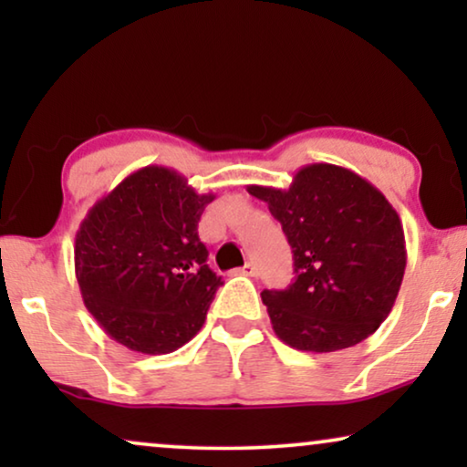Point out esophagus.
Masks as SVG:
<instances>
[{
  "label": "esophagus",
  "instance_id": "esophagus-1",
  "mask_svg": "<svg viewBox=\"0 0 467 467\" xmlns=\"http://www.w3.org/2000/svg\"><path fill=\"white\" fill-rule=\"evenodd\" d=\"M238 274H244V276H257V267H254V264H246L244 267H240Z\"/></svg>",
  "mask_w": 467,
  "mask_h": 467
}]
</instances>
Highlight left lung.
I'll return each instance as SVG.
<instances>
[{"label":"left lung","instance_id":"left-lung-1","mask_svg":"<svg viewBox=\"0 0 467 467\" xmlns=\"http://www.w3.org/2000/svg\"><path fill=\"white\" fill-rule=\"evenodd\" d=\"M293 248L296 280L264 291L274 334L291 348L334 353L372 336L391 312L406 270L401 221L355 171L310 163L289 189L251 184Z\"/></svg>","mask_w":467,"mask_h":467}]
</instances>
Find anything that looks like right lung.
<instances>
[{"instance_id": "right-lung-1", "label": "right lung", "mask_w": 467, "mask_h": 467, "mask_svg": "<svg viewBox=\"0 0 467 467\" xmlns=\"http://www.w3.org/2000/svg\"><path fill=\"white\" fill-rule=\"evenodd\" d=\"M213 193L146 165L95 202L74 244L82 302L112 340L146 355L174 353L206 321L221 283L197 235Z\"/></svg>"}]
</instances>
